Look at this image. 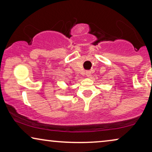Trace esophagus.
Returning a JSON list of instances; mask_svg holds the SVG:
<instances>
[{
    "mask_svg": "<svg viewBox=\"0 0 152 152\" xmlns=\"http://www.w3.org/2000/svg\"><path fill=\"white\" fill-rule=\"evenodd\" d=\"M86 75L87 77H90L91 75V72L90 71V70H87V71L86 72Z\"/></svg>",
    "mask_w": 152,
    "mask_h": 152,
    "instance_id": "esophagus-1",
    "label": "esophagus"
}]
</instances>
